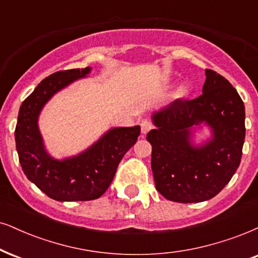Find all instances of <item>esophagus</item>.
Returning a JSON list of instances; mask_svg holds the SVG:
<instances>
[{
	"label": "esophagus",
	"instance_id": "34e87169",
	"mask_svg": "<svg viewBox=\"0 0 258 258\" xmlns=\"http://www.w3.org/2000/svg\"><path fill=\"white\" fill-rule=\"evenodd\" d=\"M140 128H142L143 135H146L150 130L153 128V123L150 121V120H143V121L140 122Z\"/></svg>",
	"mask_w": 258,
	"mask_h": 258
}]
</instances>
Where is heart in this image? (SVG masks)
<instances>
[{
  "mask_svg": "<svg viewBox=\"0 0 258 258\" xmlns=\"http://www.w3.org/2000/svg\"><path fill=\"white\" fill-rule=\"evenodd\" d=\"M181 91H184V88H182V89H181Z\"/></svg>",
  "mask_w": 258,
  "mask_h": 258,
  "instance_id": "1",
  "label": "heart"
}]
</instances>
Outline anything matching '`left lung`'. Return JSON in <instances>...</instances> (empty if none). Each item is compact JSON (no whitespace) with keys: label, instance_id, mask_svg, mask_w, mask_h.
Instances as JSON below:
<instances>
[{"label":"left lung","instance_id":"8db88e82","mask_svg":"<svg viewBox=\"0 0 258 258\" xmlns=\"http://www.w3.org/2000/svg\"><path fill=\"white\" fill-rule=\"evenodd\" d=\"M156 128L146 139L152 145L151 168L156 189L174 202L190 204L214 198L239 167L245 139V108L226 78L206 69L202 94L178 99L152 114ZM205 122L212 139L191 144V128Z\"/></svg>","mask_w":258,"mask_h":258}]
</instances>
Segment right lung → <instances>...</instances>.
Segmentation results:
<instances>
[{"label":"right lung","mask_w":258,"mask_h":258,"mask_svg":"<svg viewBox=\"0 0 258 258\" xmlns=\"http://www.w3.org/2000/svg\"><path fill=\"white\" fill-rule=\"evenodd\" d=\"M90 70L88 67L50 75L38 84L19 110L15 143L22 170L29 181L57 201L100 198L112 183L120 161L140 135V126L115 127L74 157L59 161L46 152L38 127L42 107L54 94L86 77Z\"/></svg>","instance_id":"1"}]
</instances>
